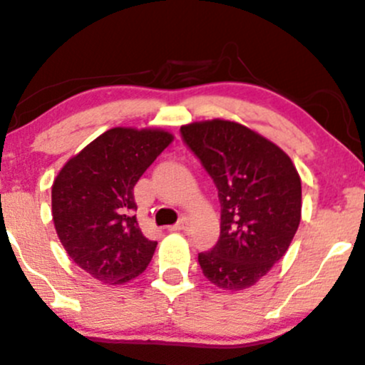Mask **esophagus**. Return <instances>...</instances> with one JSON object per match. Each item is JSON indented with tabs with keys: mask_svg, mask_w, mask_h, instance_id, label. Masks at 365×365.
Returning <instances> with one entry per match:
<instances>
[{
	"mask_svg": "<svg viewBox=\"0 0 365 365\" xmlns=\"http://www.w3.org/2000/svg\"><path fill=\"white\" fill-rule=\"evenodd\" d=\"M187 229H189V220L185 217H182L175 225H171L170 231H187Z\"/></svg>",
	"mask_w": 365,
	"mask_h": 365,
	"instance_id": "esophagus-1",
	"label": "esophagus"
}]
</instances>
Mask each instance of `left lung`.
<instances>
[{
  "label": "left lung",
  "mask_w": 365,
  "mask_h": 365,
  "mask_svg": "<svg viewBox=\"0 0 365 365\" xmlns=\"http://www.w3.org/2000/svg\"><path fill=\"white\" fill-rule=\"evenodd\" d=\"M180 134L220 201V237L197 255L202 274L224 290L248 289L285 255L297 231V170L282 148L236 122H194Z\"/></svg>",
  "instance_id": "obj_1"
}]
</instances>
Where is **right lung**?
Listing matches in <instances>:
<instances>
[{
	"label": "right lung",
	"mask_w": 365,
	"mask_h": 365,
	"mask_svg": "<svg viewBox=\"0 0 365 365\" xmlns=\"http://www.w3.org/2000/svg\"><path fill=\"white\" fill-rule=\"evenodd\" d=\"M173 141L166 131L115 128L68 160L52 185V218L76 266L103 283L136 278L157 241L138 225L134 185Z\"/></svg>",
	"instance_id": "add662e5"
}]
</instances>
